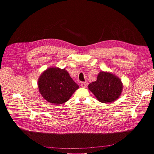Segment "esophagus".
I'll return each mask as SVG.
<instances>
[{
  "label": "esophagus",
  "instance_id": "1",
  "mask_svg": "<svg viewBox=\"0 0 154 154\" xmlns=\"http://www.w3.org/2000/svg\"><path fill=\"white\" fill-rule=\"evenodd\" d=\"M81 86L82 87L86 88V87H87V83H85V82H83V83H81Z\"/></svg>",
  "mask_w": 154,
  "mask_h": 154
}]
</instances>
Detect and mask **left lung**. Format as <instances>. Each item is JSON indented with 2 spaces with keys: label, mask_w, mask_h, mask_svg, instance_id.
Instances as JSON below:
<instances>
[{
  "label": "left lung",
  "mask_w": 154,
  "mask_h": 154,
  "mask_svg": "<svg viewBox=\"0 0 154 154\" xmlns=\"http://www.w3.org/2000/svg\"><path fill=\"white\" fill-rule=\"evenodd\" d=\"M120 78L109 71H100L97 79L88 86L96 99L102 103H112L119 98L123 91Z\"/></svg>",
  "instance_id": "left-lung-1"
}]
</instances>
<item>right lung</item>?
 <instances>
[{"label":"right lung","mask_w":154,"mask_h":154,"mask_svg":"<svg viewBox=\"0 0 154 154\" xmlns=\"http://www.w3.org/2000/svg\"><path fill=\"white\" fill-rule=\"evenodd\" d=\"M66 69L51 67L38 77V88L44 99L56 105L66 102L79 88Z\"/></svg>","instance_id":"right-lung-1"}]
</instances>
